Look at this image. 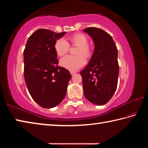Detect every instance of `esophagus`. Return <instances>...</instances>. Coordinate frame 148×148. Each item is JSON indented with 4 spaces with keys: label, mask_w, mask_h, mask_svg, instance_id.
I'll return each instance as SVG.
<instances>
[{
    "label": "esophagus",
    "mask_w": 148,
    "mask_h": 148,
    "mask_svg": "<svg viewBox=\"0 0 148 148\" xmlns=\"http://www.w3.org/2000/svg\"><path fill=\"white\" fill-rule=\"evenodd\" d=\"M71 74H72V76H74V75L76 74V72H73V71H71Z\"/></svg>",
    "instance_id": "esophagus-1"
}]
</instances>
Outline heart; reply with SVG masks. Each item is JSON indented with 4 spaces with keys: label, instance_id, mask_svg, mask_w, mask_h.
<instances>
[{
    "label": "heart",
    "instance_id": "1",
    "mask_svg": "<svg viewBox=\"0 0 148 148\" xmlns=\"http://www.w3.org/2000/svg\"><path fill=\"white\" fill-rule=\"evenodd\" d=\"M70 41L74 46L78 47L76 55L78 56H68L62 58L60 64L64 68L71 71H76L85 64V59L83 56L87 58L91 56V49L88 45V39L86 35L81 33H77L72 35L70 37ZM69 49V44L64 39L61 38L57 40L55 44V50L59 57L64 56L67 53Z\"/></svg>",
    "mask_w": 148,
    "mask_h": 148
}]
</instances>
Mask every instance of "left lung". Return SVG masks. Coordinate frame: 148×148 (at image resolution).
I'll use <instances>...</instances> for the list:
<instances>
[{
    "mask_svg": "<svg viewBox=\"0 0 148 148\" xmlns=\"http://www.w3.org/2000/svg\"><path fill=\"white\" fill-rule=\"evenodd\" d=\"M84 32L94 42L93 53L80 72L85 97L91 103L104 105L116 91L119 75L117 49L113 38L102 29L89 27Z\"/></svg>",
    "mask_w": 148,
    "mask_h": 148,
    "instance_id": "1",
    "label": "left lung"
}]
</instances>
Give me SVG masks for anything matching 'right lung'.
Here are the masks:
<instances>
[{"mask_svg": "<svg viewBox=\"0 0 148 148\" xmlns=\"http://www.w3.org/2000/svg\"><path fill=\"white\" fill-rule=\"evenodd\" d=\"M66 32L56 33L38 29L27 40L23 51L24 77L30 95L44 108H51L61 103L66 93L72 76L59 63L55 50L56 41Z\"/></svg>", "mask_w": 148, "mask_h": 148, "instance_id": "obj_1", "label": "right lung"}]
</instances>
